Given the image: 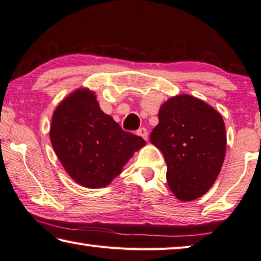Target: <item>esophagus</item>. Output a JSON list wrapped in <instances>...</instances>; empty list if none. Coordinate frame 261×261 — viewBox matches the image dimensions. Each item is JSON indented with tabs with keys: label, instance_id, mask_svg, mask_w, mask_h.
<instances>
[{
	"label": "esophagus",
	"instance_id": "esophagus-1",
	"mask_svg": "<svg viewBox=\"0 0 261 261\" xmlns=\"http://www.w3.org/2000/svg\"><path fill=\"white\" fill-rule=\"evenodd\" d=\"M136 135L141 136V138L144 139V140H148V130L144 127L140 128V129L136 130Z\"/></svg>",
	"mask_w": 261,
	"mask_h": 261
}]
</instances>
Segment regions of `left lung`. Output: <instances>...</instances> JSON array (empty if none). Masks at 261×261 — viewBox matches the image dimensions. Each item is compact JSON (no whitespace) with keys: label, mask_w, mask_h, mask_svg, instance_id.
I'll return each instance as SVG.
<instances>
[{"label":"left lung","mask_w":261,"mask_h":261,"mask_svg":"<svg viewBox=\"0 0 261 261\" xmlns=\"http://www.w3.org/2000/svg\"><path fill=\"white\" fill-rule=\"evenodd\" d=\"M150 142L164 155L166 180L181 201L202 196L219 176L227 134L223 118L211 105L190 95L163 102Z\"/></svg>","instance_id":"8db88e82"}]
</instances>
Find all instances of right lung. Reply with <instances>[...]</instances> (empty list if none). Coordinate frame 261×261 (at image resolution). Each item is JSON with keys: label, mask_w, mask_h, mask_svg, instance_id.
Listing matches in <instances>:
<instances>
[{"label": "right lung", "mask_w": 261, "mask_h": 261, "mask_svg": "<svg viewBox=\"0 0 261 261\" xmlns=\"http://www.w3.org/2000/svg\"><path fill=\"white\" fill-rule=\"evenodd\" d=\"M49 138L66 172L87 189L108 186L134 152L146 146L142 138L122 130L102 112L88 88L76 89L58 105Z\"/></svg>", "instance_id": "add662e5"}]
</instances>
